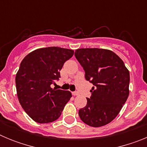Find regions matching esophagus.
<instances>
[{"instance_id": "34e87169", "label": "esophagus", "mask_w": 147, "mask_h": 147, "mask_svg": "<svg viewBox=\"0 0 147 147\" xmlns=\"http://www.w3.org/2000/svg\"><path fill=\"white\" fill-rule=\"evenodd\" d=\"M72 94L74 95V96H79V95H80V93L77 91H75V92H73Z\"/></svg>"}]
</instances>
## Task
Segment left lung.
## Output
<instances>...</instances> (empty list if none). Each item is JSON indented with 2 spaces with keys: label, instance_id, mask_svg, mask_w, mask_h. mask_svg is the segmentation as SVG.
Listing matches in <instances>:
<instances>
[{
  "label": "left lung",
  "instance_id": "1",
  "mask_svg": "<svg viewBox=\"0 0 147 147\" xmlns=\"http://www.w3.org/2000/svg\"><path fill=\"white\" fill-rule=\"evenodd\" d=\"M75 57L85 71V79L94 87L87 105L79 110L84 123L105 126L118 115L129 96V72L116 54L103 49H80Z\"/></svg>",
  "mask_w": 147,
  "mask_h": 147
}]
</instances>
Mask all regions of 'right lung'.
<instances>
[{
  "instance_id": "obj_1",
  "label": "right lung",
  "mask_w": 147,
  "mask_h": 147,
  "mask_svg": "<svg viewBox=\"0 0 147 147\" xmlns=\"http://www.w3.org/2000/svg\"><path fill=\"white\" fill-rule=\"evenodd\" d=\"M71 49L42 48L26 55L15 77L17 95L21 107L31 119L40 124L58 119L71 93L51 88L60 77V70L74 55Z\"/></svg>"
}]
</instances>
